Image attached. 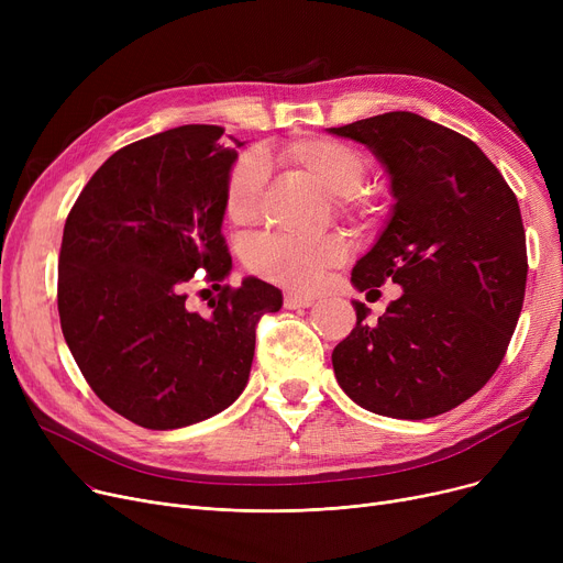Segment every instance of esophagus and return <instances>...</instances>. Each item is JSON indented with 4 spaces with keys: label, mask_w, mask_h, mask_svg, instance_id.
<instances>
[{
    "label": "esophagus",
    "mask_w": 563,
    "mask_h": 563,
    "mask_svg": "<svg viewBox=\"0 0 563 563\" xmlns=\"http://www.w3.org/2000/svg\"><path fill=\"white\" fill-rule=\"evenodd\" d=\"M314 303V297H308V294H285V308L287 310H299V308H310Z\"/></svg>",
    "instance_id": "esophagus-1"
}]
</instances>
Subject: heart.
Instances as JSON below:
<instances>
[{"instance_id": "b5f03b06", "label": "heart", "mask_w": 563, "mask_h": 563, "mask_svg": "<svg viewBox=\"0 0 563 563\" xmlns=\"http://www.w3.org/2000/svg\"><path fill=\"white\" fill-rule=\"evenodd\" d=\"M283 157L319 189L338 196L340 212L363 219L374 217L376 207L356 194L367 173V162L356 147L327 136H299L285 147ZM264 180L266 162L260 153H246L236 159L223 191V210L230 223L249 225L255 221ZM346 255L349 246L340 234L321 240L269 234L249 246L246 262L251 272L264 280L308 291L321 283L323 274L342 264Z\"/></svg>"}]
</instances>
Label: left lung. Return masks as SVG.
Returning <instances> with one entry per match:
<instances>
[{
    "label": "left lung",
    "mask_w": 563,
    "mask_h": 563,
    "mask_svg": "<svg viewBox=\"0 0 563 563\" xmlns=\"http://www.w3.org/2000/svg\"><path fill=\"white\" fill-rule=\"evenodd\" d=\"M327 132L369 147L395 198L351 283L404 289L376 323L351 301L356 327L333 349L335 378L376 416L435 418L479 393L507 353L527 283L518 198L475 141L418 113Z\"/></svg>",
    "instance_id": "1"
}]
</instances>
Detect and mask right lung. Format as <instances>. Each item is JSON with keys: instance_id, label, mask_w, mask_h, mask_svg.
I'll use <instances>...</instances> for the list:
<instances>
[{"instance_id": "1", "label": "right lung", "mask_w": 563, "mask_h": 563, "mask_svg": "<svg viewBox=\"0 0 563 563\" xmlns=\"http://www.w3.org/2000/svg\"><path fill=\"white\" fill-rule=\"evenodd\" d=\"M183 125L113 153L81 189L58 255V317L88 386L118 416L168 431L225 410L249 383L255 323L283 294L219 283L232 260L223 191L244 143ZM198 268L222 289L210 316L184 287Z\"/></svg>"}]
</instances>
